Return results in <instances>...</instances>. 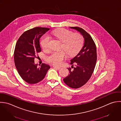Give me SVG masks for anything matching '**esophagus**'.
<instances>
[{
  "label": "esophagus",
  "mask_w": 121,
  "mask_h": 121,
  "mask_svg": "<svg viewBox=\"0 0 121 121\" xmlns=\"http://www.w3.org/2000/svg\"><path fill=\"white\" fill-rule=\"evenodd\" d=\"M53 67L57 70H60L61 69V67H59V66H56V65H53Z\"/></svg>",
  "instance_id": "esophagus-1"
}]
</instances>
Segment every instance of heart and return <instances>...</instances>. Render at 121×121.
Instances as JSON below:
<instances>
[{"label":"heart","instance_id":"heart-1","mask_svg":"<svg viewBox=\"0 0 121 121\" xmlns=\"http://www.w3.org/2000/svg\"><path fill=\"white\" fill-rule=\"evenodd\" d=\"M52 34L63 42L62 48L70 56L77 54L82 47L83 38L80 33L73 34L72 31L66 29H60L52 31ZM50 40V37L49 35H45L43 37L40 44L44 49L47 50L49 48ZM65 52L63 50L52 52L47 57L48 61L54 65H60L67 57Z\"/></svg>","mask_w":121,"mask_h":121}]
</instances>
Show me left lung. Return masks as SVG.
<instances>
[{
  "instance_id": "left-lung-1",
  "label": "left lung",
  "mask_w": 121,
  "mask_h": 121,
  "mask_svg": "<svg viewBox=\"0 0 121 121\" xmlns=\"http://www.w3.org/2000/svg\"><path fill=\"white\" fill-rule=\"evenodd\" d=\"M70 28L79 31L84 39L82 49L71 60L70 64L73 69L68 68L70 73L63 79L64 82L69 87L77 89L86 84L93 73L97 58V49L92 38L85 30L78 27Z\"/></svg>"
}]
</instances>
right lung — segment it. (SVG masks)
I'll return each mask as SVG.
<instances>
[{
  "mask_svg": "<svg viewBox=\"0 0 121 121\" xmlns=\"http://www.w3.org/2000/svg\"><path fill=\"white\" fill-rule=\"evenodd\" d=\"M49 30L44 27H35L25 31L18 39L14 52V61L21 78L26 82L35 84L42 81L48 71L49 65L42 63L38 67L34 58L41 52L39 39Z\"/></svg>",
  "mask_w": 121,
  "mask_h": 121,
  "instance_id": "add662e5",
  "label": "right lung"
}]
</instances>
